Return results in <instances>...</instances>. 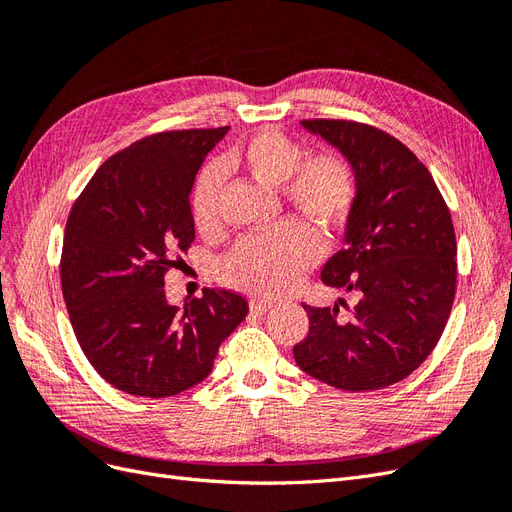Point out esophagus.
<instances>
[{
  "label": "esophagus",
  "mask_w": 512,
  "mask_h": 512,
  "mask_svg": "<svg viewBox=\"0 0 512 512\" xmlns=\"http://www.w3.org/2000/svg\"><path fill=\"white\" fill-rule=\"evenodd\" d=\"M271 307H273V303H269V301H256V299H252V301H250V312H252V314H256V316L267 314Z\"/></svg>",
  "instance_id": "obj_1"
}]
</instances>
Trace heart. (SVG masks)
<instances>
[{
    "label": "heart",
    "mask_w": 512,
    "mask_h": 512,
    "mask_svg": "<svg viewBox=\"0 0 512 512\" xmlns=\"http://www.w3.org/2000/svg\"><path fill=\"white\" fill-rule=\"evenodd\" d=\"M224 170H237L280 196L322 232L333 235L344 226L356 200V173L339 151H320L303 158V147L277 130H260L245 138L220 160ZM222 173L207 166L192 190V220L198 230L218 224ZM320 239L305 222L288 220L269 232L241 239L220 260L222 280L245 292L280 294L299 282L320 258Z\"/></svg>",
    "instance_id": "obj_1"
}]
</instances>
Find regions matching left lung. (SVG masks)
Wrapping results in <instances>:
<instances>
[{"label":"left lung","instance_id":"1","mask_svg":"<svg viewBox=\"0 0 512 512\" xmlns=\"http://www.w3.org/2000/svg\"><path fill=\"white\" fill-rule=\"evenodd\" d=\"M301 126L346 156L356 173L344 250L327 260L322 282L356 294L350 314L303 309L309 333L294 361L342 391H378L421 365L451 316L457 241L444 198L427 166L374 126L346 119H305Z\"/></svg>","mask_w":512,"mask_h":512}]
</instances>
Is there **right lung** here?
<instances>
[{
	"label": "right lung",
	"instance_id": "right-lung-1",
	"mask_svg": "<svg viewBox=\"0 0 512 512\" xmlns=\"http://www.w3.org/2000/svg\"><path fill=\"white\" fill-rule=\"evenodd\" d=\"M228 130L141 138L96 170L68 215L61 290L72 329L98 374L128 395L160 399L203 382L247 316L237 292L205 288L183 307L164 292L194 241L196 173Z\"/></svg>",
	"mask_w": 512,
	"mask_h": 512
}]
</instances>
